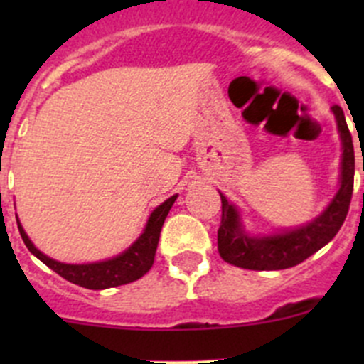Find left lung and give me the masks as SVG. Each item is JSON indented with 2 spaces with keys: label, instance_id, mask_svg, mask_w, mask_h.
Segmentation results:
<instances>
[{
  "label": "left lung",
  "instance_id": "obj_1",
  "mask_svg": "<svg viewBox=\"0 0 364 364\" xmlns=\"http://www.w3.org/2000/svg\"><path fill=\"white\" fill-rule=\"evenodd\" d=\"M338 123L343 156H341L340 190L333 203L314 222L301 229L269 237H250L243 232L236 208L222 197V222L218 229V252L225 262L243 269L277 271L297 266L328 245L338 234L350 205L354 190V144L343 111L333 105Z\"/></svg>",
  "mask_w": 364,
  "mask_h": 364
}]
</instances>
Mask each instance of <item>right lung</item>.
Returning a JSON list of instances; mask_svg holds the SVG:
<instances>
[{
  "label": "right lung",
  "instance_id": "add662e5",
  "mask_svg": "<svg viewBox=\"0 0 364 364\" xmlns=\"http://www.w3.org/2000/svg\"><path fill=\"white\" fill-rule=\"evenodd\" d=\"M176 197L178 196H172L171 199L165 200L164 204H160L159 208L151 213L144 232L141 234V237H139V240L135 241L127 252L114 257L111 260H105V262H95V264L58 262V260L49 259V257L43 255L42 252L36 250V248L33 247L29 237L26 236L24 229L21 227L19 220H17V227H19L21 237H23L28 250L35 257H38L46 266H49L50 269L56 271L60 277H63L65 280L72 282V284L80 285V287L84 289L100 291V289H109V287H117V285L130 284V282H135L141 277H144V274L151 269L153 262H155L156 247H159L161 225H164L165 218H167Z\"/></svg>",
  "mask_w": 364,
  "mask_h": 364
}]
</instances>
